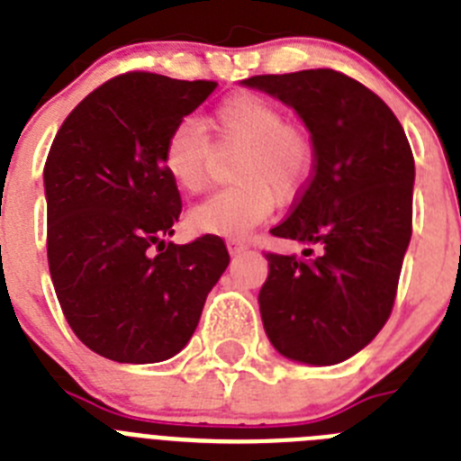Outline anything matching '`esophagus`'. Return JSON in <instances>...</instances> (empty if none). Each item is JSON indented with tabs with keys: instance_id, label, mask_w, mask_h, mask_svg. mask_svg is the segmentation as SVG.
I'll return each instance as SVG.
<instances>
[{
	"instance_id": "obj_1",
	"label": "esophagus",
	"mask_w": 461,
	"mask_h": 461,
	"mask_svg": "<svg viewBox=\"0 0 461 461\" xmlns=\"http://www.w3.org/2000/svg\"><path fill=\"white\" fill-rule=\"evenodd\" d=\"M226 244H228V251H230V254H242V251L249 247V244L242 242V240H238V238H230Z\"/></svg>"
}]
</instances>
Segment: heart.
Returning a JSON list of instances; mask_svg holds the SVG:
<instances>
[{
  "label": "heart",
  "mask_w": 461,
  "mask_h": 461,
  "mask_svg": "<svg viewBox=\"0 0 461 461\" xmlns=\"http://www.w3.org/2000/svg\"><path fill=\"white\" fill-rule=\"evenodd\" d=\"M217 145H238L230 168L235 186L207 195L189 212L198 233L247 235L266 221L276 201H293L309 185L316 161L312 133L286 122L284 110L260 94L240 92L207 117ZM161 166L185 194H201L210 182L212 145L201 126L185 120L164 142Z\"/></svg>",
  "instance_id": "obj_1"
}]
</instances>
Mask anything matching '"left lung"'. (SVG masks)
Returning <instances> with one entry per match:
<instances>
[{"mask_svg": "<svg viewBox=\"0 0 461 461\" xmlns=\"http://www.w3.org/2000/svg\"><path fill=\"white\" fill-rule=\"evenodd\" d=\"M244 85L293 105L316 161L275 238L312 242V258L267 251L263 328L281 356L337 365L390 319L413 230V152L381 96L332 68L254 76Z\"/></svg>", "mask_w": 461, "mask_h": 461, "instance_id": "8db88e82", "label": "left lung"}]
</instances>
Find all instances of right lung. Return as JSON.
I'll return each mask as SVG.
<instances>
[{
	"instance_id": "1",
	"label": "right lung",
	"mask_w": 461,
	"mask_h": 461,
	"mask_svg": "<svg viewBox=\"0 0 461 461\" xmlns=\"http://www.w3.org/2000/svg\"><path fill=\"white\" fill-rule=\"evenodd\" d=\"M214 87L122 73L87 94L52 140L43 170L52 286L76 337L108 360L180 353L228 267L219 235L166 242L182 198L161 166L164 142Z\"/></svg>"
}]
</instances>
